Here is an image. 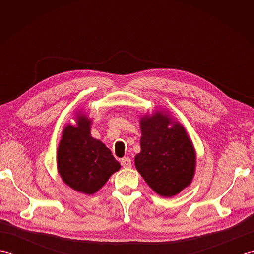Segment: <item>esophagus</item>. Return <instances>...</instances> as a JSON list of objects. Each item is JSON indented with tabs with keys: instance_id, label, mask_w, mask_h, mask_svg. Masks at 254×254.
Returning a JSON list of instances; mask_svg holds the SVG:
<instances>
[{
	"instance_id": "1",
	"label": "esophagus",
	"mask_w": 254,
	"mask_h": 254,
	"mask_svg": "<svg viewBox=\"0 0 254 254\" xmlns=\"http://www.w3.org/2000/svg\"><path fill=\"white\" fill-rule=\"evenodd\" d=\"M120 163L122 165V167H124V168H130V167L132 166V161H131V158L128 157H124L120 160Z\"/></svg>"
}]
</instances>
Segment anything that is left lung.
Returning <instances> with one entry per match:
<instances>
[{
    "mask_svg": "<svg viewBox=\"0 0 254 254\" xmlns=\"http://www.w3.org/2000/svg\"><path fill=\"white\" fill-rule=\"evenodd\" d=\"M170 120L161 112L142 118L141 153L134 160L147 185L166 197L190 185L195 169V153L185 127Z\"/></svg>",
    "mask_w": 254,
    "mask_h": 254,
    "instance_id": "8db88e82",
    "label": "left lung"
}]
</instances>
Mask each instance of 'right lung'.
<instances>
[{
  "label": "right lung",
  "instance_id": "1",
  "mask_svg": "<svg viewBox=\"0 0 254 254\" xmlns=\"http://www.w3.org/2000/svg\"><path fill=\"white\" fill-rule=\"evenodd\" d=\"M120 167L110 149L90 136L89 119L79 115L77 127L64 128L58 148V169L63 181L74 190L90 195Z\"/></svg>",
  "mask_w": 254,
  "mask_h": 254
}]
</instances>
